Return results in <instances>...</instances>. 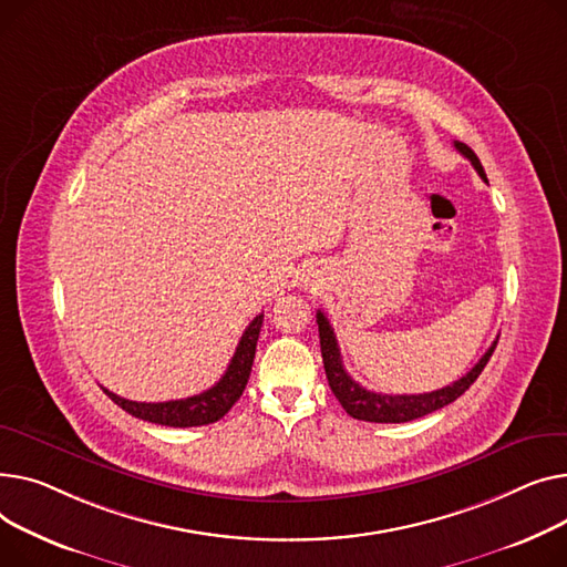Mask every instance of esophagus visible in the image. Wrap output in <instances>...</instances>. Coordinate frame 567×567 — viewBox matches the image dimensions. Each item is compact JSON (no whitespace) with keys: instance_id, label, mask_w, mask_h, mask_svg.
Listing matches in <instances>:
<instances>
[{"instance_id":"34e87169","label":"esophagus","mask_w":567,"mask_h":567,"mask_svg":"<svg viewBox=\"0 0 567 567\" xmlns=\"http://www.w3.org/2000/svg\"><path fill=\"white\" fill-rule=\"evenodd\" d=\"M305 284H307L311 290H320V288H322V279H320V275H318V272L309 275V277L305 279Z\"/></svg>"}]
</instances>
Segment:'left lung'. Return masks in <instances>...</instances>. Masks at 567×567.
Wrapping results in <instances>:
<instances>
[{
  "mask_svg": "<svg viewBox=\"0 0 567 567\" xmlns=\"http://www.w3.org/2000/svg\"><path fill=\"white\" fill-rule=\"evenodd\" d=\"M453 146L472 162L474 169L478 172V176L487 183V176L483 172V164L476 157V153L462 142H453ZM316 322H318V331H320V352H322V363H324V373H327V382L334 391V395L339 398V403L343 405V410L359 421H371V423H405V421H414L421 419L430 412H437L446 405H451L453 401L467 391L476 378L483 373V369L487 365L496 341L487 348V352L478 359V363L474 369L460 378L457 382L437 389V391H430V393H405V395H391V393H375L363 389L359 382H354L341 359V350L334 337V329H331L327 316L322 311L316 313Z\"/></svg>",
  "mask_w": 567,
  "mask_h": 567,
  "instance_id": "left-lung-1",
  "label": "left lung"
}]
</instances>
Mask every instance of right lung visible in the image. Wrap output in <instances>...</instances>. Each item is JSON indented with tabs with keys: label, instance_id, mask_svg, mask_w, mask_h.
I'll return each mask as SVG.
<instances>
[{
	"label": "right lung",
	"instance_id": "right-lung-1",
	"mask_svg": "<svg viewBox=\"0 0 567 567\" xmlns=\"http://www.w3.org/2000/svg\"><path fill=\"white\" fill-rule=\"evenodd\" d=\"M260 327H262V313L256 316L249 322V327L245 329V334L236 348V354H233L221 380L204 393L181 398V401H166V403H137V401H127V398L112 393L105 386H103V391L121 410H125L127 414L137 416V419H144L148 423L169 425V427H192V425L215 423L238 403V398L243 395V391L247 386Z\"/></svg>",
	"mask_w": 567,
	"mask_h": 567
}]
</instances>
